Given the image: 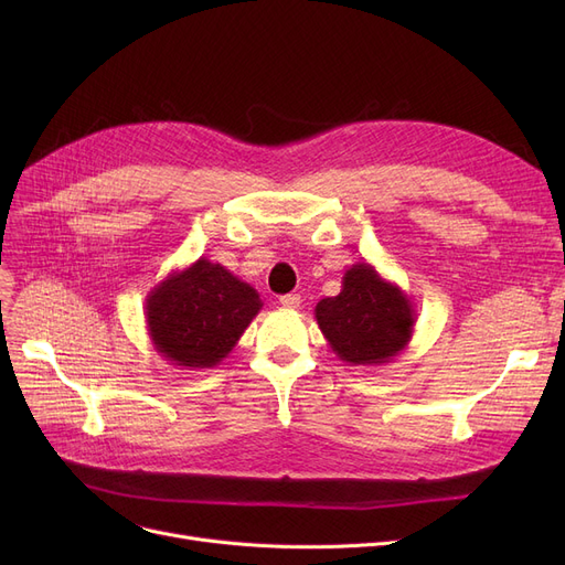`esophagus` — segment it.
<instances>
[{"label": "esophagus", "mask_w": 565, "mask_h": 565, "mask_svg": "<svg viewBox=\"0 0 565 565\" xmlns=\"http://www.w3.org/2000/svg\"><path fill=\"white\" fill-rule=\"evenodd\" d=\"M279 302H281V307H286V309H298V307H300V295H295V292L281 295Z\"/></svg>", "instance_id": "obj_1"}]
</instances>
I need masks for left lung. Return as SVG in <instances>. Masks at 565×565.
<instances>
[{
    "mask_svg": "<svg viewBox=\"0 0 565 565\" xmlns=\"http://www.w3.org/2000/svg\"><path fill=\"white\" fill-rule=\"evenodd\" d=\"M318 328L337 358L350 366H384L407 348L414 322L412 302L371 263L350 265L341 292L313 309Z\"/></svg>",
    "mask_w": 565,
    "mask_h": 565,
    "instance_id": "8db88e82",
    "label": "left lung"
}]
</instances>
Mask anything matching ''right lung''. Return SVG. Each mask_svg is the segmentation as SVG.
<instances>
[{"instance_id": "add662e5", "label": "right lung", "mask_w": 565, "mask_h": 565, "mask_svg": "<svg viewBox=\"0 0 565 565\" xmlns=\"http://www.w3.org/2000/svg\"><path fill=\"white\" fill-rule=\"evenodd\" d=\"M263 302L256 288L224 265L199 258L146 295V328L173 366L213 369L241 341Z\"/></svg>"}]
</instances>
